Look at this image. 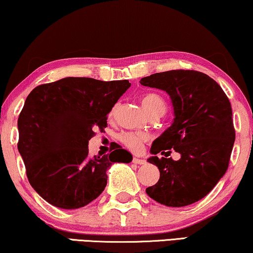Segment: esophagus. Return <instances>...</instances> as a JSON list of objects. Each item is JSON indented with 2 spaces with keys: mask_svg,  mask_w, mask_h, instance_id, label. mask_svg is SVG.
Returning a JSON list of instances; mask_svg holds the SVG:
<instances>
[{
  "mask_svg": "<svg viewBox=\"0 0 253 253\" xmlns=\"http://www.w3.org/2000/svg\"><path fill=\"white\" fill-rule=\"evenodd\" d=\"M132 162H133V164L139 165V166H143V165L146 164V161H145L144 159H139V158H133L132 159Z\"/></svg>",
  "mask_w": 253,
  "mask_h": 253,
  "instance_id": "34e87169",
  "label": "esophagus"
}]
</instances>
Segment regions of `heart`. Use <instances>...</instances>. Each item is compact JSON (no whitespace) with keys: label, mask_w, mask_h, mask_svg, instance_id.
<instances>
[{"label":"heart","mask_w":253,"mask_h":253,"mask_svg":"<svg viewBox=\"0 0 253 253\" xmlns=\"http://www.w3.org/2000/svg\"><path fill=\"white\" fill-rule=\"evenodd\" d=\"M141 105H143L144 109L146 110L148 116L154 115V114H161V115H164L166 110V103L164 99L159 94H155V93H147V94L143 95V98H141ZM114 112H115V108H113L112 114H114ZM119 138L131 151H139L141 146H143V143L146 140V137L144 134L133 132L121 133Z\"/></svg>","instance_id":"1"}]
</instances>
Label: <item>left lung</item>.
I'll use <instances>...</instances> for the list:
<instances>
[{"instance_id":"left-lung-1","label":"left lung","mask_w":253,"mask_h":253,"mask_svg":"<svg viewBox=\"0 0 253 253\" xmlns=\"http://www.w3.org/2000/svg\"><path fill=\"white\" fill-rule=\"evenodd\" d=\"M140 84L165 91L171 100V126L153 141L147 161L160 171L146 189L155 202L183 207L203 199L226 174L235 141L233 112L226 93L203 72L170 70L140 79ZM175 149L181 159H159ZM168 153V152H167Z\"/></svg>"}]
</instances>
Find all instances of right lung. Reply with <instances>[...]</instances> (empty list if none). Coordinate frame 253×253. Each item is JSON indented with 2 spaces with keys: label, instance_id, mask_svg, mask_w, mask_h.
I'll return each instance as SVG.
<instances>
[{
  "label": "right lung",
  "instance_id": "1",
  "mask_svg": "<svg viewBox=\"0 0 253 253\" xmlns=\"http://www.w3.org/2000/svg\"><path fill=\"white\" fill-rule=\"evenodd\" d=\"M130 86L129 81L67 77L27 95L18 117V151L30 184L47 203L84 207L105 190L113 164L132 161L120 145L110 154L88 155L93 130L107 126V115Z\"/></svg>",
  "mask_w": 253,
  "mask_h": 253
}]
</instances>
